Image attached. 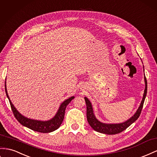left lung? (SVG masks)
<instances>
[{
  "mask_svg": "<svg viewBox=\"0 0 157 157\" xmlns=\"http://www.w3.org/2000/svg\"><path fill=\"white\" fill-rule=\"evenodd\" d=\"M144 68V67H143ZM144 79H145V88L144 90V94L143 96V99L139 105V108L135 112L134 115L130 117L129 120L125 121V122L121 123V124H104V123L100 122L96 119V117L93 111L92 104L86 97H84V100L86 101V117L87 120L89 125L91 126V128L95 130L96 131H98L99 133L107 134V135H114L117 134L122 132L127 128L130 126L131 124L136 121L138 117H139L141 112V110L143 106L144 101L147 96V82L145 76H144Z\"/></svg>",
  "mask_w": 157,
  "mask_h": 157,
  "instance_id": "1",
  "label": "left lung"
}]
</instances>
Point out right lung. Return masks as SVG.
I'll list each match as a JSON object with an SVG mask.
<instances>
[{
  "mask_svg": "<svg viewBox=\"0 0 157 157\" xmlns=\"http://www.w3.org/2000/svg\"><path fill=\"white\" fill-rule=\"evenodd\" d=\"M6 82H5V92L7 96V98L9 100V102L10 104V106L12 110V112L14 113V116L16 117V119L20 122L22 125L26 127V128L33 130L35 131L40 133H50L52 131L57 129L60 125H61L62 122L64 119L65 116V112L67 105H68L71 101L75 98L74 96L70 97L69 98L63 101V103L59 106L58 111L52 119H51L48 121H40V120H36L29 119L22 116V114L20 113V112L16 109L14 105L12 104V101L8 96L7 93V90L6 87Z\"/></svg>",
  "mask_w": 157,
  "mask_h": 157,
  "instance_id": "add662e5",
  "label": "right lung"
}]
</instances>
